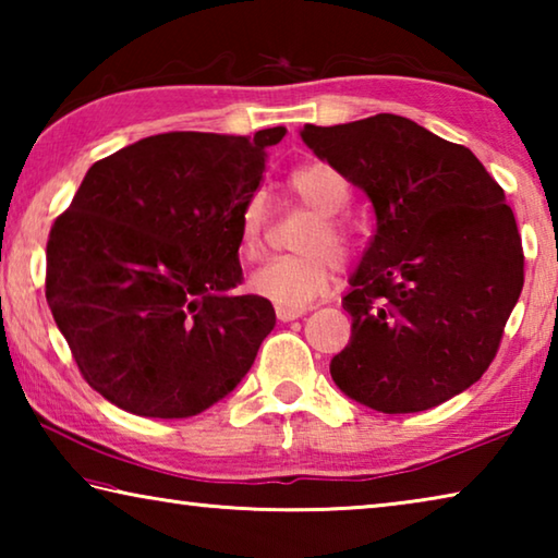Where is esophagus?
I'll return each instance as SVG.
<instances>
[{
	"mask_svg": "<svg viewBox=\"0 0 558 558\" xmlns=\"http://www.w3.org/2000/svg\"><path fill=\"white\" fill-rule=\"evenodd\" d=\"M276 315H278L280 323H292V319H298V317L305 315V310H302V307H286V305H278V307H276Z\"/></svg>",
	"mask_w": 558,
	"mask_h": 558,
	"instance_id": "34e87169",
	"label": "esophagus"
}]
</instances>
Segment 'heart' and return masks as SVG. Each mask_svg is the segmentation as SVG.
Here are the masks:
<instances>
[{
	"label": "heart",
	"instance_id": "obj_1",
	"mask_svg": "<svg viewBox=\"0 0 558 558\" xmlns=\"http://www.w3.org/2000/svg\"><path fill=\"white\" fill-rule=\"evenodd\" d=\"M290 194L317 214L300 248L307 251L292 258H272L248 276L253 295L266 298L276 305L305 307L323 295L335 272V256L347 258L352 251V235L337 219L349 204V184L335 167L325 162H305L288 177ZM266 209L260 196L245 202L239 219V243L245 258H256L263 248Z\"/></svg>",
	"mask_w": 558,
	"mask_h": 558
}]
</instances>
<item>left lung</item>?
Wrapping results in <instances>:
<instances>
[{
  "instance_id": "left-lung-1",
  "label": "left lung",
  "mask_w": 558,
  "mask_h": 558,
  "mask_svg": "<svg viewBox=\"0 0 558 558\" xmlns=\"http://www.w3.org/2000/svg\"><path fill=\"white\" fill-rule=\"evenodd\" d=\"M300 137L376 216L342 300L352 337L329 362L339 391L381 413H418L470 389L524 286L502 186L468 147L391 112L305 125Z\"/></svg>"
}]
</instances>
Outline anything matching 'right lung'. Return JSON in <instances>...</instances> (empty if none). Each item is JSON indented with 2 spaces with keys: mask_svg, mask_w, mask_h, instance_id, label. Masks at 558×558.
I'll return each mask as SVG.
<instances>
[{
  "mask_svg": "<svg viewBox=\"0 0 558 558\" xmlns=\"http://www.w3.org/2000/svg\"><path fill=\"white\" fill-rule=\"evenodd\" d=\"M286 132H165L83 177L46 245V302L102 399L189 418L248 374L276 310L233 292L239 219Z\"/></svg>",
  "mask_w": 558,
  "mask_h": 558,
  "instance_id": "obj_1",
  "label": "right lung"
}]
</instances>
